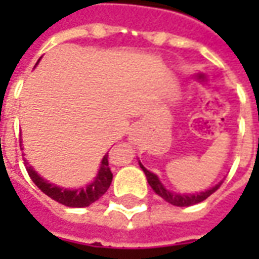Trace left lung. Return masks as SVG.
<instances>
[{
  "instance_id": "obj_1",
  "label": "left lung",
  "mask_w": 259,
  "mask_h": 259,
  "mask_svg": "<svg viewBox=\"0 0 259 259\" xmlns=\"http://www.w3.org/2000/svg\"><path fill=\"white\" fill-rule=\"evenodd\" d=\"M138 164L141 167V170L144 171L145 177H147V182L151 186V189L154 190L155 194H158L161 199H164L165 202H168L173 206H179V207H184V206H192V204L200 203L203 202L204 199H207L212 193H214L219 187L222 182H219L218 184L212 186L210 189L204 190V192H196V193H177V192H173L170 189H167L163 182L160 180V177L157 174L151 173L150 170H147L144 165L141 164V161L138 160Z\"/></svg>"
}]
</instances>
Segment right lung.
Instances as JSON below:
<instances>
[{
    "label": "right lung",
    "instance_id": "1",
    "mask_svg": "<svg viewBox=\"0 0 259 259\" xmlns=\"http://www.w3.org/2000/svg\"><path fill=\"white\" fill-rule=\"evenodd\" d=\"M21 150H23V144H21ZM24 163L27 165L28 176L31 177V180L43 193L52 197L56 202L65 204V206H70V207H86V206L92 204L99 197L104 196L112 182V173L108 165V153L102 157L98 173L94 177V180L89 182L85 187L82 186L79 189H65V187H60L55 183H50L49 180H46L45 177H41L35 171L33 165L28 164V160L24 158Z\"/></svg>",
    "mask_w": 259,
    "mask_h": 259
}]
</instances>
